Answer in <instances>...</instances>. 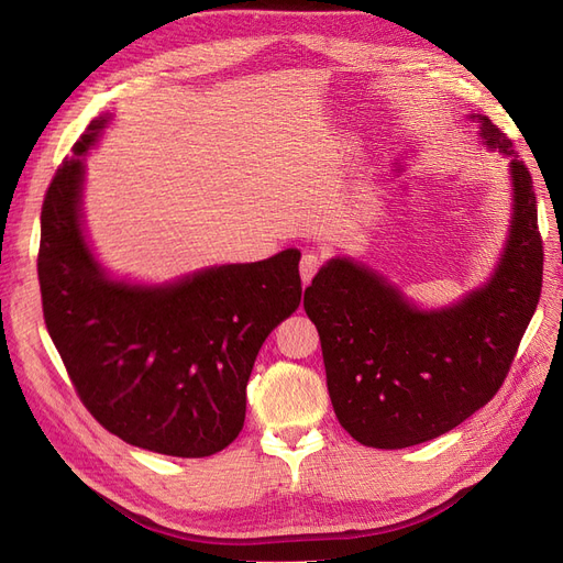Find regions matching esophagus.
<instances>
[{"instance_id": "esophagus-1", "label": "esophagus", "mask_w": 563, "mask_h": 563, "mask_svg": "<svg viewBox=\"0 0 563 563\" xmlns=\"http://www.w3.org/2000/svg\"><path fill=\"white\" fill-rule=\"evenodd\" d=\"M319 267H321V255L319 253L310 251V253L302 255V258H300V279H302L305 286L312 282V277L317 275Z\"/></svg>"}]
</instances>
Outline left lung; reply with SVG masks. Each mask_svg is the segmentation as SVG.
<instances>
[{
	"mask_svg": "<svg viewBox=\"0 0 563 563\" xmlns=\"http://www.w3.org/2000/svg\"><path fill=\"white\" fill-rule=\"evenodd\" d=\"M479 141L509 157L507 240L490 277L444 308H420L378 269L335 255L305 288L333 411L364 446L406 449L457 428L500 389L542 286L533 180L484 114Z\"/></svg>",
	"mask_w": 563,
	"mask_h": 563,
	"instance_id": "left-lung-1",
	"label": "left lung"
}]
</instances>
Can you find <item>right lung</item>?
I'll use <instances>...</instances> for the list:
<instances>
[{"label":"right lung","mask_w":563,"mask_h":563,"mask_svg":"<svg viewBox=\"0 0 563 563\" xmlns=\"http://www.w3.org/2000/svg\"><path fill=\"white\" fill-rule=\"evenodd\" d=\"M110 122L112 112L93 119L44 197L37 272L46 329L108 432L152 453L207 457L242 432L255 356L298 310L300 251L162 284L112 277L84 225L87 155Z\"/></svg>","instance_id":"obj_1"}]
</instances>
